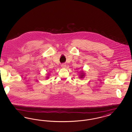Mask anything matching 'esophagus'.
<instances>
[{"mask_svg": "<svg viewBox=\"0 0 132 132\" xmlns=\"http://www.w3.org/2000/svg\"><path fill=\"white\" fill-rule=\"evenodd\" d=\"M61 67L62 68H66V65L65 64H61Z\"/></svg>", "mask_w": 132, "mask_h": 132, "instance_id": "obj_1", "label": "esophagus"}]
</instances>
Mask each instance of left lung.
<instances>
[{"label": "left lung", "instance_id": "8db88e82", "mask_svg": "<svg viewBox=\"0 0 132 132\" xmlns=\"http://www.w3.org/2000/svg\"><path fill=\"white\" fill-rule=\"evenodd\" d=\"M79 74H80L79 75V78H81V79L84 78V77L85 76V72L84 71H82L81 72H80Z\"/></svg>", "mask_w": 132, "mask_h": 132}]
</instances>
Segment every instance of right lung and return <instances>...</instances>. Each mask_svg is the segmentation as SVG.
Listing matches in <instances>:
<instances>
[{
    "label": "right lung",
    "instance_id": "1",
    "mask_svg": "<svg viewBox=\"0 0 132 132\" xmlns=\"http://www.w3.org/2000/svg\"><path fill=\"white\" fill-rule=\"evenodd\" d=\"M49 77H49V75H48V76H47V77H46V79H48V78H49Z\"/></svg>",
    "mask_w": 132,
    "mask_h": 132
}]
</instances>
